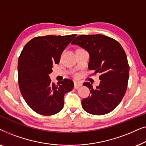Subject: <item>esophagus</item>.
<instances>
[{
  "label": "esophagus",
  "instance_id": "obj_1",
  "mask_svg": "<svg viewBox=\"0 0 146 146\" xmlns=\"http://www.w3.org/2000/svg\"><path fill=\"white\" fill-rule=\"evenodd\" d=\"M82 86V84L80 82H74V88H78V87H80Z\"/></svg>",
  "mask_w": 146,
  "mask_h": 146
}]
</instances>
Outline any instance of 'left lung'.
Wrapping results in <instances>:
<instances>
[{
    "mask_svg": "<svg viewBox=\"0 0 146 146\" xmlns=\"http://www.w3.org/2000/svg\"><path fill=\"white\" fill-rule=\"evenodd\" d=\"M72 44L89 53L88 68L100 74V84L96 88L88 82L83 84L90 91V95L82 100L83 109L93 115L110 112L120 103L127 86L129 68L122 46L102 35L78 36Z\"/></svg>",
    "mask_w": 146,
    "mask_h": 146,
    "instance_id": "1",
    "label": "left lung"
}]
</instances>
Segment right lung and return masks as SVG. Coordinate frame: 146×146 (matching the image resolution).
I'll use <instances>...</instances> for the list:
<instances>
[{
    "instance_id": "1",
    "label": "right lung",
    "mask_w": 146,
    "mask_h": 146,
    "mask_svg": "<svg viewBox=\"0 0 146 146\" xmlns=\"http://www.w3.org/2000/svg\"><path fill=\"white\" fill-rule=\"evenodd\" d=\"M76 35H48L34 38L25 46L18 61L19 84L23 98L39 114L51 115L63 108L64 96L74 88L66 78L57 85L49 74L54 64L60 62L62 52Z\"/></svg>"
}]
</instances>
